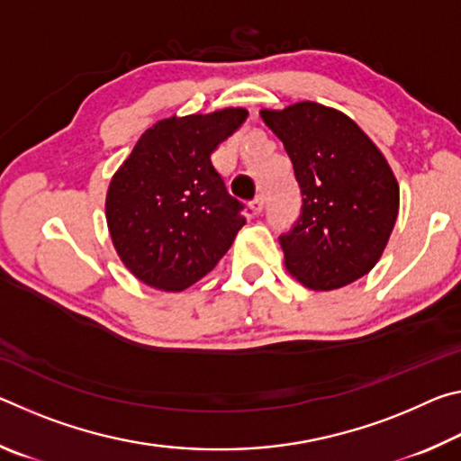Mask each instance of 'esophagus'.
I'll return each instance as SVG.
<instances>
[{"mask_svg": "<svg viewBox=\"0 0 461 461\" xmlns=\"http://www.w3.org/2000/svg\"><path fill=\"white\" fill-rule=\"evenodd\" d=\"M249 209H252L254 215H260L262 209H264V199L262 197H256L252 203H249Z\"/></svg>", "mask_w": 461, "mask_h": 461, "instance_id": "obj_1", "label": "esophagus"}]
</instances>
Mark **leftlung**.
Listing matches in <instances>:
<instances>
[{"label":"left lung","instance_id":"left-lung-1","mask_svg":"<svg viewBox=\"0 0 461 461\" xmlns=\"http://www.w3.org/2000/svg\"><path fill=\"white\" fill-rule=\"evenodd\" d=\"M301 185L294 228L280 236L285 268L311 291L348 286L376 267L399 217L401 191L384 154L339 109L299 101L260 109Z\"/></svg>","mask_w":461,"mask_h":461}]
</instances>
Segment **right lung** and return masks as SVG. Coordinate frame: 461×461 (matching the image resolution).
Wrapping results in <instances>:
<instances>
[{"label":"right lung","mask_w":461,"mask_h":461,"mask_svg":"<svg viewBox=\"0 0 461 461\" xmlns=\"http://www.w3.org/2000/svg\"><path fill=\"white\" fill-rule=\"evenodd\" d=\"M248 118L246 107L170 115L148 128L107 186L112 244L131 275L181 293L209 275L241 225L212 154Z\"/></svg>","instance_id":"obj_1"}]
</instances>
